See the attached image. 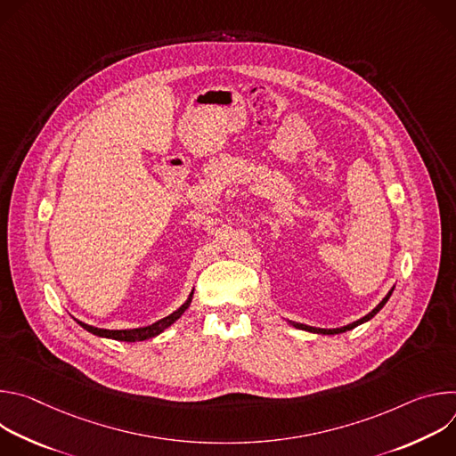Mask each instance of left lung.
Listing matches in <instances>:
<instances>
[{
  "label": "left lung",
  "mask_w": 456,
  "mask_h": 456,
  "mask_svg": "<svg viewBox=\"0 0 456 456\" xmlns=\"http://www.w3.org/2000/svg\"><path fill=\"white\" fill-rule=\"evenodd\" d=\"M394 289L395 287H392V290H389L386 296H384V299L370 312V314H366L364 317H361V319H357V321H354V322H350V324H346V327H339V329H315V327H308V324H303V322H296V321H289V324H292L294 329H299V330H305V332H312V334H322V336H336V334H343V332H348V330H352V329H355V327H359V324H362V322H366V321H370L373 315H377V312L387 303V299L392 297V294H394Z\"/></svg>",
  "instance_id": "left-lung-1"
}]
</instances>
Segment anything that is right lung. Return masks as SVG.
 <instances>
[{
	"label": "right lung",
	"mask_w": 456,
	"mask_h": 456,
	"mask_svg": "<svg viewBox=\"0 0 456 456\" xmlns=\"http://www.w3.org/2000/svg\"><path fill=\"white\" fill-rule=\"evenodd\" d=\"M192 292H194V289L191 290V294L187 296V299H185V303L180 306V308H176L173 314H169L167 317H162V319H159L157 322H153V324H148V327H141V329H126V330H108V329H97V327H92V324H86V322H83V321H77L81 327L86 330V332H90V334H94V336H99V338H108V339H115V341H126V343H137V341H146V339H151V338H157L159 334H162L166 329H169L171 324L175 322V321H178L180 317H182V314L189 308V305H191V299H192Z\"/></svg>",
	"instance_id": "right-lung-1"
}]
</instances>
